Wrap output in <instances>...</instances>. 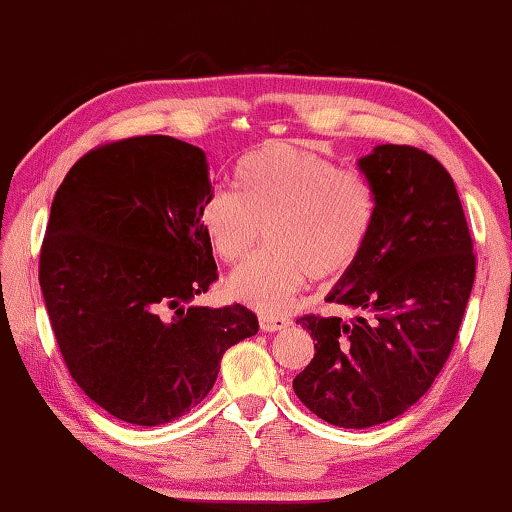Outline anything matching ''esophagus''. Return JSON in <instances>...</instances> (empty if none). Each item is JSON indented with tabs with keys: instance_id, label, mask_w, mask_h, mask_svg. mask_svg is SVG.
<instances>
[{
	"instance_id": "34e87169",
	"label": "esophagus",
	"mask_w": 512,
	"mask_h": 512,
	"mask_svg": "<svg viewBox=\"0 0 512 512\" xmlns=\"http://www.w3.org/2000/svg\"><path fill=\"white\" fill-rule=\"evenodd\" d=\"M288 318L286 316H279V313H263L261 318H258V325H261L263 332L272 334V332H281V329L288 327Z\"/></svg>"
}]
</instances>
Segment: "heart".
Listing matches in <instances>:
<instances>
[{
	"label": "heart",
	"instance_id": "obj_1",
	"mask_svg": "<svg viewBox=\"0 0 512 512\" xmlns=\"http://www.w3.org/2000/svg\"><path fill=\"white\" fill-rule=\"evenodd\" d=\"M238 194L217 187L199 208L210 249L238 263L261 238L267 249L226 281V293L251 309H286L306 279H327L355 265L375 224L371 180L355 169L270 144L242 157L235 169Z\"/></svg>",
	"mask_w": 512,
	"mask_h": 512
}]
</instances>
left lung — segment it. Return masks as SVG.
I'll list each match as a JSON object with an SVG mask.
<instances>
[{"mask_svg":"<svg viewBox=\"0 0 512 512\" xmlns=\"http://www.w3.org/2000/svg\"><path fill=\"white\" fill-rule=\"evenodd\" d=\"M357 167L373 185L375 224L327 295L357 316L297 320L316 355L293 389L338 428L396 419L430 389L451 355L476 274L458 190L435 157L380 144Z\"/></svg>","mask_w":512,"mask_h":512,"instance_id":"8db88e82","label":"left lung"}]
</instances>
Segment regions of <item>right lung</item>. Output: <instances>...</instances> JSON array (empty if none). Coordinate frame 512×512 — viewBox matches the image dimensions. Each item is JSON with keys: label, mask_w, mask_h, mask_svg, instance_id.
Listing matches in <instances>:
<instances>
[{"label": "right lung", "mask_w": 512, "mask_h": 512, "mask_svg": "<svg viewBox=\"0 0 512 512\" xmlns=\"http://www.w3.org/2000/svg\"><path fill=\"white\" fill-rule=\"evenodd\" d=\"M210 192L201 148L148 135L86 153L54 194L38 270L52 332L77 387L135 426L190 412L258 332L245 306L192 304L217 279Z\"/></svg>", "instance_id": "add662e5"}]
</instances>
